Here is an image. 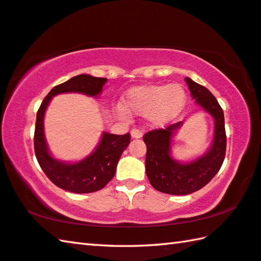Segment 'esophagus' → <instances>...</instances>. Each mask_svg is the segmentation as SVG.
Listing matches in <instances>:
<instances>
[{
	"mask_svg": "<svg viewBox=\"0 0 261 261\" xmlns=\"http://www.w3.org/2000/svg\"><path fill=\"white\" fill-rule=\"evenodd\" d=\"M131 138H141V136H143V134H141V131H139L138 129H132L131 130Z\"/></svg>",
	"mask_w": 261,
	"mask_h": 261,
	"instance_id": "obj_1",
	"label": "esophagus"
}]
</instances>
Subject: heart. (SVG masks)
Wrapping results in <instances>:
<instances>
[{"instance_id":"b5f03b06","label":"heart","mask_w":261,"mask_h":261,"mask_svg":"<svg viewBox=\"0 0 261 261\" xmlns=\"http://www.w3.org/2000/svg\"><path fill=\"white\" fill-rule=\"evenodd\" d=\"M187 101L184 87L179 84H152L130 88L123 98L118 113L144 115L149 125L161 126L176 118Z\"/></svg>"}]
</instances>
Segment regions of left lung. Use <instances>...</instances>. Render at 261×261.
Wrapping results in <instances>:
<instances>
[{
  "label": "left lung",
  "instance_id": "1",
  "mask_svg": "<svg viewBox=\"0 0 261 261\" xmlns=\"http://www.w3.org/2000/svg\"><path fill=\"white\" fill-rule=\"evenodd\" d=\"M192 99L214 118V139L204 155L191 162L180 163L171 158V139L182 122L156 129L144 136L146 144V174L149 183L158 191L185 196L196 192L210 182L222 166L226 155L227 137L223 110L215 96L205 86L185 78Z\"/></svg>",
  "mask_w": 261,
  "mask_h": 261
}]
</instances>
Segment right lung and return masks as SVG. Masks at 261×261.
Returning <instances> with one entry per match:
<instances>
[{"label":"right lung","instance_id":"right-lung-1","mask_svg":"<svg viewBox=\"0 0 261 261\" xmlns=\"http://www.w3.org/2000/svg\"><path fill=\"white\" fill-rule=\"evenodd\" d=\"M107 78L90 74H78L65 83L55 86L43 99L37 113L34 131V152L46 176L56 187L73 193H90L103 189L112 180L122 153L130 144V134L112 135L103 132L98 146L91 155L82 161L68 163L56 160L48 149L43 132V117L53 96L62 93L86 94L98 96Z\"/></svg>","mask_w":261,"mask_h":261}]
</instances>
